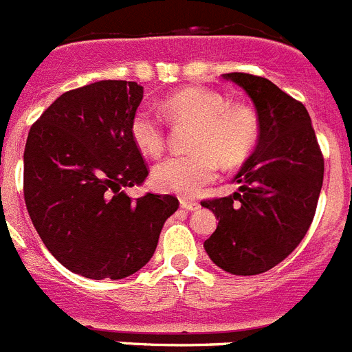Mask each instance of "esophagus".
<instances>
[{
    "mask_svg": "<svg viewBox=\"0 0 352 352\" xmlns=\"http://www.w3.org/2000/svg\"><path fill=\"white\" fill-rule=\"evenodd\" d=\"M179 206H182L183 210H187V212H192V210H197L199 208V203L197 201H192V199H179Z\"/></svg>",
    "mask_w": 352,
    "mask_h": 352,
    "instance_id": "1",
    "label": "esophagus"
}]
</instances>
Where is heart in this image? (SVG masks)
Listing matches in <instances>:
<instances>
[{"label": "heart", "mask_w": 352, "mask_h": 352, "mask_svg": "<svg viewBox=\"0 0 352 352\" xmlns=\"http://www.w3.org/2000/svg\"><path fill=\"white\" fill-rule=\"evenodd\" d=\"M162 110L170 122H194L188 149L153 167L151 182L162 192L196 196L215 179L219 162L236 165L258 142L260 124L248 104L230 103L221 92L188 87L165 99ZM130 135L142 155L158 156L165 147V122L151 108H139L130 122Z\"/></svg>", "instance_id": "b5f03b06"}]
</instances>
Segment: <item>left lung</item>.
I'll list each match as a JSON object with an SVG mask.
<instances>
[{
  "mask_svg": "<svg viewBox=\"0 0 352 352\" xmlns=\"http://www.w3.org/2000/svg\"><path fill=\"white\" fill-rule=\"evenodd\" d=\"M258 113V146L235 176L230 197L201 201L219 219L205 240L212 262L230 274L254 276L281 263L305 239L324 179V156L301 101L248 73H228Z\"/></svg>",
  "mask_w": 352,
  "mask_h": 352,
  "instance_id": "left-lung-1",
  "label": "left lung"
}]
</instances>
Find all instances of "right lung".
Returning a JSON list of instances; mask_svg holds the SVG:
<instances>
[{
    "label": "right lung",
    "mask_w": 352,
    "mask_h": 352,
    "mask_svg": "<svg viewBox=\"0 0 352 352\" xmlns=\"http://www.w3.org/2000/svg\"><path fill=\"white\" fill-rule=\"evenodd\" d=\"M142 96L135 82L101 80L67 90L30 128L26 210L47 251L85 278L122 279L142 269L179 206L169 194L133 199L124 192L149 174L130 135Z\"/></svg>",
    "instance_id": "1"
}]
</instances>
